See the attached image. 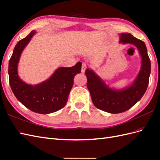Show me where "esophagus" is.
<instances>
[{
    "mask_svg": "<svg viewBox=\"0 0 160 160\" xmlns=\"http://www.w3.org/2000/svg\"><path fill=\"white\" fill-rule=\"evenodd\" d=\"M87 67H87V65L85 63H84V62H83V63H82V66H81V72H84L87 69Z\"/></svg>",
    "mask_w": 160,
    "mask_h": 160,
    "instance_id": "esophagus-1",
    "label": "esophagus"
}]
</instances>
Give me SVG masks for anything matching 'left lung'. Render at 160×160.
Here are the masks:
<instances>
[{
  "instance_id": "1",
  "label": "left lung",
  "mask_w": 160,
  "mask_h": 160,
  "mask_svg": "<svg viewBox=\"0 0 160 160\" xmlns=\"http://www.w3.org/2000/svg\"><path fill=\"white\" fill-rule=\"evenodd\" d=\"M120 42L136 46L142 59L141 70L132 85L123 90L110 89L93 71L87 69L85 72L93 103L97 108L110 113L124 112L141 99L148 88L151 71V62L143 41L131 34L122 33Z\"/></svg>"
}]
</instances>
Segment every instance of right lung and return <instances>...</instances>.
<instances>
[{
  "label": "right lung",
  "mask_w": 160,
  "mask_h": 160,
  "mask_svg": "<svg viewBox=\"0 0 160 160\" xmlns=\"http://www.w3.org/2000/svg\"><path fill=\"white\" fill-rule=\"evenodd\" d=\"M32 31L19 41L9 60V83L17 99L27 108L37 113L48 114L65 107L73 85V78L81 71V62L71 67H60L50 78L37 85H28L18 75L17 66L21 54L35 34Z\"/></svg>",
  "instance_id": "obj_1"
}]
</instances>
